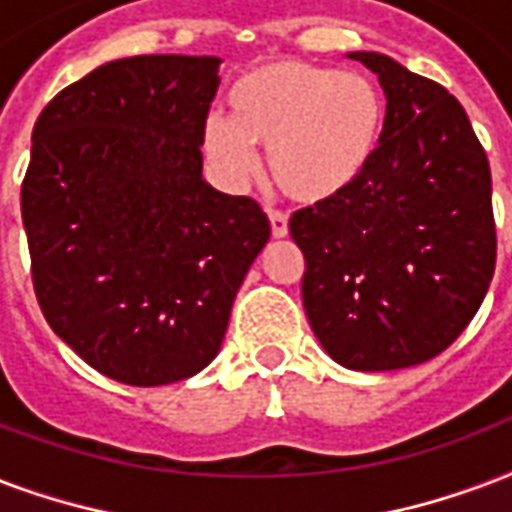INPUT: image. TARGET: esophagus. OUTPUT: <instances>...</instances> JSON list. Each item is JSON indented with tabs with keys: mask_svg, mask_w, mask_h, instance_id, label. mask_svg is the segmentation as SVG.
Masks as SVG:
<instances>
[{
	"mask_svg": "<svg viewBox=\"0 0 512 512\" xmlns=\"http://www.w3.org/2000/svg\"><path fill=\"white\" fill-rule=\"evenodd\" d=\"M268 220H271L273 239H284V236L290 233V225H287V214L279 212V209H268Z\"/></svg>",
	"mask_w": 512,
	"mask_h": 512,
	"instance_id": "1",
	"label": "esophagus"
}]
</instances>
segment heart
<instances>
[{
  "mask_svg": "<svg viewBox=\"0 0 512 512\" xmlns=\"http://www.w3.org/2000/svg\"><path fill=\"white\" fill-rule=\"evenodd\" d=\"M230 120L209 117L204 150L230 179L255 169L265 147L276 187L298 204H322L365 174L386 123V101L362 74L300 58L249 66L228 91Z\"/></svg>",
  "mask_w": 512,
  "mask_h": 512,
  "instance_id": "heart-1",
  "label": "heart"
}]
</instances>
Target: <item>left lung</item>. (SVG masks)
Masks as SVG:
<instances>
[{
  "label": "left lung",
  "instance_id": "1",
  "mask_svg": "<svg viewBox=\"0 0 512 512\" xmlns=\"http://www.w3.org/2000/svg\"><path fill=\"white\" fill-rule=\"evenodd\" d=\"M386 96L384 136L357 182L290 217L303 308L349 370L438 357L470 325L497 263L489 158L443 85L381 53H349Z\"/></svg>",
  "mask_w": 512,
  "mask_h": 512
}]
</instances>
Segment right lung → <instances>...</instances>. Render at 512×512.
Wrapping results in <instances>:
<instances>
[{
	"label": "right lung",
	"mask_w": 512,
	"mask_h": 512,
	"mask_svg": "<svg viewBox=\"0 0 512 512\" xmlns=\"http://www.w3.org/2000/svg\"><path fill=\"white\" fill-rule=\"evenodd\" d=\"M217 72V56L109 61L58 93L31 131L21 214L39 308L120 384L204 370L271 236L257 201L201 174Z\"/></svg>",
	"instance_id": "1"
}]
</instances>
